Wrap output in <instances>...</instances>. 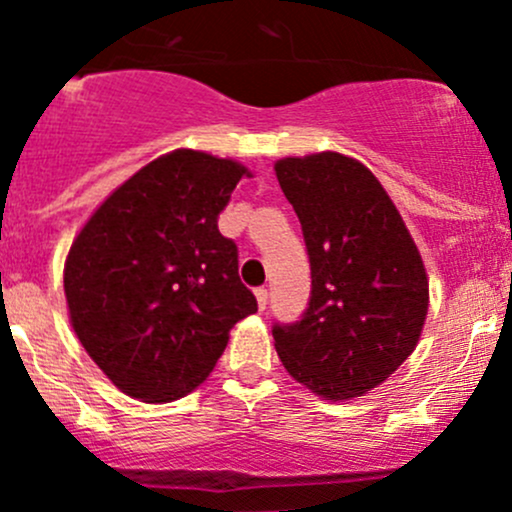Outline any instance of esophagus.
<instances>
[{
	"label": "esophagus",
	"mask_w": 512,
	"mask_h": 512,
	"mask_svg": "<svg viewBox=\"0 0 512 512\" xmlns=\"http://www.w3.org/2000/svg\"><path fill=\"white\" fill-rule=\"evenodd\" d=\"M255 296H257V306H260L262 311H265V308H267V299H269L267 286H257V289H255Z\"/></svg>",
	"instance_id": "obj_1"
}]
</instances>
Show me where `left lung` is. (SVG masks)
I'll return each instance as SVG.
<instances>
[{
	"mask_svg": "<svg viewBox=\"0 0 512 512\" xmlns=\"http://www.w3.org/2000/svg\"><path fill=\"white\" fill-rule=\"evenodd\" d=\"M299 216L311 299L294 323L274 320L286 372L328 401L372 391L411 357L428 316V277L379 179L340 153L274 165Z\"/></svg>",
	"mask_w": 512,
	"mask_h": 512,
	"instance_id": "8db88e82",
	"label": "left lung"
}]
</instances>
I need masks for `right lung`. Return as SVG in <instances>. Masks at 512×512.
<instances>
[{
  "mask_svg": "<svg viewBox=\"0 0 512 512\" xmlns=\"http://www.w3.org/2000/svg\"><path fill=\"white\" fill-rule=\"evenodd\" d=\"M243 165L174 150L121 184L65 262L72 328L123 393L177 401L216 367L228 330L257 311L218 216Z\"/></svg>",
  "mask_w": 512,
  "mask_h": 512,
  "instance_id": "add662e5",
  "label": "right lung"
}]
</instances>
